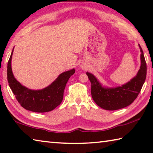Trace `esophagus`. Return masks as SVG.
Returning a JSON list of instances; mask_svg holds the SVG:
<instances>
[{"label":"esophagus","mask_w":153,"mask_h":153,"mask_svg":"<svg viewBox=\"0 0 153 153\" xmlns=\"http://www.w3.org/2000/svg\"><path fill=\"white\" fill-rule=\"evenodd\" d=\"M80 69H85L86 68H85V67H84V66L81 65V66H80Z\"/></svg>","instance_id":"34e87169"}]
</instances>
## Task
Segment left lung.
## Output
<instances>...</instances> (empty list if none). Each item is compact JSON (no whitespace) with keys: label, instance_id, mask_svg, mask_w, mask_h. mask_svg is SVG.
<instances>
[{"label":"left lung","instance_id":"obj_1","mask_svg":"<svg viewBox=\"0 0 153 153\" xmlns=\"http://www.w3.org/2000/svg\"><path fill=\"white\" fill-rule=\"evenodd\" d=\"M140 50L141 65L136 76L121 86H103L94 75L86 72L91 82L92 99L98 106L108 111L118 110L131 105L138 97L146 77V63L142 49Z\"/></svg>","mask_w":153,"mask_h":153}]
</instances>
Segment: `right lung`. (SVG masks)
Returning <instances> with one entry per match:
<instances>
[{"instance_id": "right-lung-1", "label": "right lung", "mask_w": 153, "mask_h": 153, "mask_svg": "<svg viewBox=\"0 0 153 153\" xmlns=\"http://www.w3.org/2000/svg\"><path fill=\"white\" fill-rule=\"evenodd\" d=\"M13 49L7 64V80L17 101L22 107L33 112L45 113L55 109L63 100L66 84L69 77L74 74L75 69L61 74L45 88L37 90L29 89L21 84L13 74L11 59Z\"/></svg>"}]
</instances>
